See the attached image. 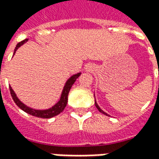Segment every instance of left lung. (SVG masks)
Masks as SVG:
<instances>
[{
    "instance_id": "8db88e82",
    "label": "left lung",
    "mask_w": 159,
    "mask_h": 159,
    "mask_svg": "<svg viewBox=\"0 0 159 159\" xmlns=\"http://www.w3.org/2000/svg\"><path fill=\"white\" fill-rule=\"evenodd\" d=\"M95 107H96V108H97V109H98V110H99V111H100V112H101V113L105 114V115H107V116H109V115H108V114L106 113V112H105V111H102V110H101V109H100V107H99V106H98V104L96 103V101H95Z\"/></svg>"
}]
</instances>
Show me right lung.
Returning a JSON list of instances; mask_svg holds the SVG:
<instances>
[{
  "mask_svg": "<svg viewBox=\"0 0 159 159\" xmlns=\"http://www.w3.org/2000/svg\"><path fill=\"white\" fill-rule=\"evenodd\" d=\"M28 41V39H25L22 41V42H19L17 46H16L15 49H14V52L13 54L15 53L17 49L19 48L20 46H22L24 43H25L26 42ZM81 75V73H77V74H75L70 77L69 79L67 80V82L66 83V85L64 87V89L62 91V93H61V97L60 99L58 101V103H56L54 106L49 109H47V110H35V109H32L30 107H27L25 104L22 103L20 100L18 99V97L16 95V93H14V91L12 90V89L11 88V86L9 87L10 89V93H11V95L12 97V100H14V102L16 103V105L20 108L22 109L24 111H25L30 115H32V116H35L36 117H41V118H51L52 117H55L57 115H59L60 112H62L64 109L66 108V105H67V102H68V93L70 92V89H71V87L74 84V83L76 82V78H78V76Z\"/></svg>",
  "mask_w": 159,
  "mask_h": 159,
  "instance_id": "1",
  "label": "right lung"
}]
</instances>
